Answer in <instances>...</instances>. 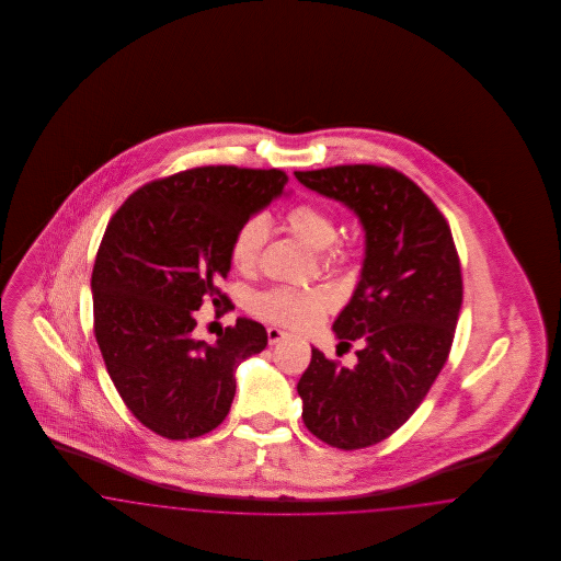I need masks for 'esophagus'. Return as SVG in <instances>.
Here are the masks:
<instances>
[{"instance_id": "1", "label": "esophagus", "mask_w": 561, "mask_h": 561, "mask_svg": "<svg viewBox=\"0 0 561 561\" xmlns=\"http://www.w3.org/2000/svg\"><path fill=\"white\" fill-rule=\"evenodd\" d=\"M267 336H268V345H277V343H282V341H286L288 339V332H284V330H279V328H267Z\"/></svg>"}]
</instances>
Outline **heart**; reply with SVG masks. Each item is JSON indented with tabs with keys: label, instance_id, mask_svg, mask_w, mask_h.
Returning <instances> with one entry per match:
<instances>
[{
	"label": "heart",
	"instance_id": "1",
	"mask_svg": "<svg viewBox=\"0 0 561 561\" xmlns=\"http://www.w3.org/2000/svg\"><path fill=\"white\" fill-rule=\"evenodd\" d=\"M290 229L313 250H325L336 240V225L334 218L320 206L300 204L294 206L286 216ZM267 218L252 216L248 218L236 238L231 241V263L240 271L254 267L261 254V248L267 240ZM336 298L332 290L325 286H275L265 293L256 294L252 300V313L261 320L293 328V330H307L321 320L334 307Z\"/></svg>",
	"mask_w": 561,
	"mask_h": 561
}]
</instances>
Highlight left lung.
Masks as SVG:
<instances>
[{"label": "left lung", "mask_w": 561, "mask_h": 561, "mask_svg": "<svg viewBox=\"0 0 561 561\" xmlns=\"http://www.w3.org/2000/svg\"><path fill=\"white\" fill-rule=\"evenodd\" d=\"M362 222L359 282L334 320L341 345L359 341L353 368L311 348L296 389L302 421L321 442L357 450L414 414L442 373L462 305L453 231L435 204L393 168L370 163L294 172Z\"/></svg>", "instance_id": "left-lung-1"}]
</instances>
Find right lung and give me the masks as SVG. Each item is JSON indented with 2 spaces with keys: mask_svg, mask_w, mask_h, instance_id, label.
Here are the masks:
<instances>
[{
  "mask_svg": "<svg viewBox=\"0 0 561 561\" xmlns=\"http://www.w3.org/2000/svg\"><path fill=\"white\" fill-rule=\"evenodd\" d=\"M282 170L204 165L134 191L113 214L92 271L94 334L134 416L168 439L218 427L241 362L267 347L259 321L238 318L216 343L197 341L195 311L229 298L241 225L282 197Z\"/></svg>",
  "mask_w": 561,
  "mask_h": 561,
  "instance_id": "add662e5",
  "label": "right lung"
}]
</instances>
